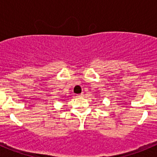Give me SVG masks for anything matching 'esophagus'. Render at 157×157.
<instances>
[{
  "label": "esophagus",
  "mask_w": 157,
  "mask_h": 157,
  "mask_svg": "<svg viewBox=\"0 0 157 157\" xmlns=\"http://www.w3.org/2000/svg\"><path fill=\"white\" fill-rule=\"evenodd\" d=\"M79 97H84V93H82V94L79 95Z\"/></svg>",
  "instance_id": "obj_1"
}]
</instances>
